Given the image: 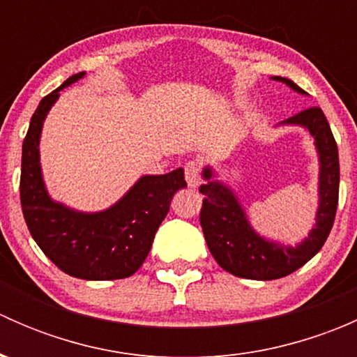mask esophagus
Returning a JSON list of instances; mask_svg holds the SVG:
<instances>
[{"mask_svg": "<svg viewBox=\"0 0 357 357\" xmlns=\"http://www.w3.org/2000/svg\"><path fill=\"white\" fill-rule=\"evenodd\" d=\"M185 178L186 183H188L190 188H197V186L202 183V171L200 164L197 160H190L188 164L185 165Z\"/></svg>", "mask_w": 357, "mask_h": 357, "instance_id": "obj_1", "label": "esophagus"}]
</instances>
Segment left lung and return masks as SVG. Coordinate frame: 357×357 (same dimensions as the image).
<instances>
[{
  "label": "left lung",
  "mask_w": 357,
  "mask_h": 357,
  "mask_svg": "<svg viewBox=\"0 0 357 357\" xmlns=\"http://www.w3.org/2000/svg\"><path fill=\"white\" fill-rule=\"evenodd\" d=\"M275 81L285 82L294 91L305 95L294 81L275 75ZM282 124H297L307 129L316 142L319 155V205L316 214V226L307 238L297 247H285L268 242L252 229L245 211L235 193L222 183L215 181L211 167L204 169L205 185L200 193L202 202L200 225L205 242L212 257L225 271L248 280H276L297 271L311 261L325 245L335 221L338 204V167L337 143L328 121L319 107H311L283 121Z\"/></svg>",
  "instance_id": "8db88e82"
}]
</instances>
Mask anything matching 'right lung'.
Listing matches in <instances>:
<instances>
[{"label":"right lung","mask_w":357,"mask_h":357,"mask_svg":"<svg viewBox=\"0 0 357 357\" xmlns=\"http://www.w3.org/2000/svg\"><path fill=\"white\" fill-rule=\"evenodd\" d=\"M84 74H74L46 95L32 115L22 145L20 204L32 238L56 268L81 280H122L135 275L149 255L172 197L186 186L185 172L179 167L167 174L143 176L117 204L93 214L50 199L39 164L43 122L60 89Z\"/></svg>","instance_id":"1"}]
</instances>
